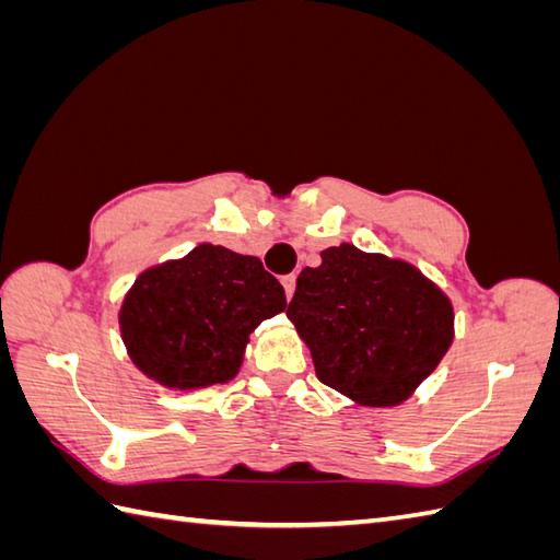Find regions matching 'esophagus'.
Instances as JSON below:
<instances>
[{"label":"esophagus","mask_w":560,"mask_h":560,"mask_svg":"<svg viewBox=\"0 0 560 560\" xmlns=\"http://www.w3.org/2000/svg\"><path fill=\"white\" fill-rule=\"evenodd\" d=\"M281 283H283V291H287V299L291 301L293 291H295V277H293V273H289V277L281 279Z\"/></svg>","instance_id":"1"}]
</instances>
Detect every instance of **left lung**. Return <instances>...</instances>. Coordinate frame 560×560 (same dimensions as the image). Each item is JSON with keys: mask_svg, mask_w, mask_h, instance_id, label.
<instances>
[{"mask_svg": "<svg viewBox=\"0 0 560 560\" xmlns=\"http://www.w3.org/2000/svg\"><path fill=\"white\" fill-rule=\"evenodd\" d=\"M319 257L287 311L317 380L361 407L407 401L455 339L450 299L404 259L349 243Z\"/></svg>", "mask_w": 560, "mask_h": 560, "instance_id": "8db88e82", "label": "left lung"}]
</instances>
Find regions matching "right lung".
Segmentation results:
<instances>
[{
	"instance_id": "1",
	"label": "right lung",
	"mask_w": 560,
	"mask_h": 560,
	"mask_svg": "<svg viewBox=\"0 0 560 560\" xmlns=\"http://www.w3.org/2000/svg\"><path fill=\"white\" fill-rule=\"evenodd\" d=\"M283 311L287 293L257 257L201 243L141 271L117 319L139 371L187 392L233 380L255 327Z\"/></svg>"
}]
</instances>
